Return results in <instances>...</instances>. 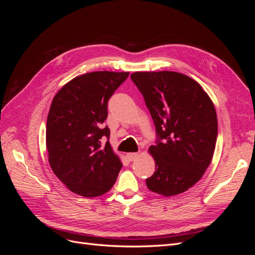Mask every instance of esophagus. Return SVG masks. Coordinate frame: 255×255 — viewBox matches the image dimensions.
<instances>
[{
    "mask_svg": "<svg viewBox=\"0 0 255 255\" xmlns=\"http://www.w3.org/2000/svg\"><path fill=\"white\" fill-rule=\"evenodd\" d=\"M127 157H128V159L129 161H133V160H135V159L138 157V153H136V152L128 153V154H127Z\"/></svg>",
    "mask_w": 255,
    "mask_h": 255,
    "instance_id": "esophagus-1",
    "label": "esophagus"
}]
</instances>
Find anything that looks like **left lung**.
Returning <instances> with one entry per match:
<instances>
[{"mask_svg":"<svg viewBox=\"0 0 255 255\" xmlns=\"http://www.w3.org/2000/svg\"><path fill=\"white\" fill-rule=\"evenodd\" d=\"M158 139L149 152L155 171L145 180L151 191L165 197L182 194L200 181L210 166L218 133L214 103L202 86L174 71L134 72Z\"/></svg>","mask_w":255,"mask_h":255,"instance_id":"left-lung-1","label":"left lung"}]
</instances>
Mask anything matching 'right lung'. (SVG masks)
<instances>
[{"instance_id": "right-lung-1", "label": "right lung", "mask_w": 255, "mask_h": 255, "mask_svg": "<svg viewBox=\"0 0 255 255\" xmlns=\"http://www.w3.org/2000/svg\"><path fill=\"white\" fill-rule=\"evenodd\" d=\"M129 72L95 71L65 84L53 98L45 142L53 172L82 197L102 196L117 180L122 163L103 128L107 102Z\"/></svg>"}]
</instances>
